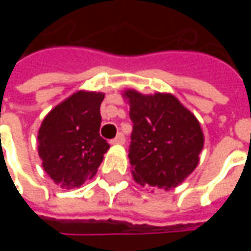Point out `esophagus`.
Listing matches in <instances>:
<instances>
[{"label":"esophagus","instance_id":"obj_1","mask_svg":"<svg viewBox=\"0 0 251 251\" xmlns=\"http://www.w3.org/2000/svg\"><path fill=\"white\" fill-rule=\"evenodd\" d=\"M124 142H125V136H124L122 133H120L118 136L110 141V144H111V145H117V144H124Z\"/></svg>","mask_w":251,"mask_h":251}]
</instances>
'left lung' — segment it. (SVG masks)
<instances>
[{"mask_svg": "<svg viewBox=\"0 0 251 251\" xmlns=\"http://www.w3.org/2000/svg\"><path fill=\"white\" fill-rule=\"evenodd\" d=\"M133 122L129 148L138 184L175 188L194 172L204 137L199 121L172 94L144 95L126 90Z\"/></svg>", "mask_w": 251, "mask_h": 251, "instance_id": "left-lung-1", "label": "left lung"}]
</instances>
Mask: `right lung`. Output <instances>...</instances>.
I'll list each match as a JSON object with an SVG mask.
<instances>
[{
    "instance_id": "right-lung-1",
    "label": "right lung",
    "mask_w": 251,
    "mask_h": 251,
    "mask_svg": "<svg viewBox=\"0 0 251 251\" xmlns=\"http://www.w3.org/2000/svg\"><path fill=\"white\" fill-rule=\"evenodd\" d=\"M104 94L77 91L48 113L39 129V156L47 175L71 189L97 174L110 145L99 134Z\"/></svg>"
}]
</instances>
